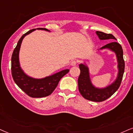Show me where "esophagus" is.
<instances>
[{
    "instance_id": "34e87169",
    "label": "esophagus",
    "mask_w": 133,
    "mask_h": 133,
    "mask_svg": "<svg viewBox=\"0 0 133 133\" xmlns=\"http://www.w3.org/2000/svg\"><path fill=\"white\" fill-rule=\"evenodd\" d=\"M77 63H78V62L77 61H75V60H73V61H72L70 64H71V65H72V66H75V65H76L77 64Z\"/></svg>"
}]
</instances>
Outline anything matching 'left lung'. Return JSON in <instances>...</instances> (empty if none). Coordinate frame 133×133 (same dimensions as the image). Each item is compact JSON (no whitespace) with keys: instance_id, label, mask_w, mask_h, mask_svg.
<instances>
[{"instance_id":"1","label":"left lung","mask_w":133,"mask_h":133,"mask_svg":"<svg viewBox=\"0 0 133 133\" xmlns=\"http://www.w3.org/2000/svg\"><path fill=\"white\" fill-rule=\"evenodd\" d=\"M100 40H117L111 34H106L100 31L96 32ZM108 48L115 53L118 61V77L112 85L104 88H97L92 85L89 75L88 68L87 65L80 64L79 68L80 74L78 78V90L82 96L87 100L94 102H102L107 99L117 91L120 86L125 70V61L123 56V49L120 44L113 41L104 45L100 49Z\"/></svg>"}]
</instances>
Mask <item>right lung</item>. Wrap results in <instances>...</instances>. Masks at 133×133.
<instances>
[{
	"label": "right lung",
	"mask_w": 133,
	"mask_h": 133,
	"mask_svg": "<svg viewBox=\"0 0 133 133\" xmlns=\"http://www.w3.org/2000/svg\"><path fill=\"white\" fill-rule=\"evenodd\" d=\"M37 29L48 31L45 28H37ZM34 30L36 29L30 30L23 34L18 41L16 48L13 50L11 56V74L15 83L26 95L31 97H43L48 96L53 93L58 86L61 78L68 74L69 70H63L51 76L42 79L33 78L25 74L19 66V51L22 40L26 35Z\"/></svg>",
	"instance_id": "1"
}]
</instances>
